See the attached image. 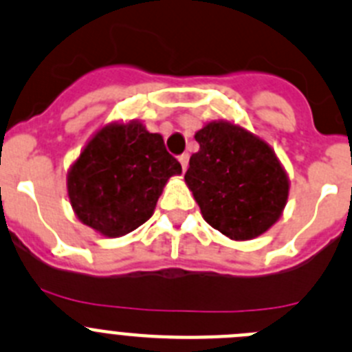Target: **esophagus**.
<instances>
[{"label":"esophagus","mask_w":352,"mask_h":352,"mask_svg":"<svg viewBox=\"0 0 352 352\" xmlns=\"http://www.w3.org/2000/svg\"><path fill=\"white\" fill-rule=\"evenodd\" d=\"M179 161H180V165H182V170L186 172L187 165H189V154H182V156H179Z\"/></svg>","instance_id":"obj_1"}]
</instances>
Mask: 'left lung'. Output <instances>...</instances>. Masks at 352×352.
Wrapping results in <instances>:
<instances>
[{
  "label": "left lung",
  "mask_w": 352,
  "mask_h": 352,
  "mask_svg": "<svg viewBox=\"0 0 352 352\" xmlns=\"http://www.w3.org/2000/svg\"><path fill=\"white\" fill-rule=\"evenodd\" d=\"M199 151L189 160L186 184L201 215L234 241L264 234L280 221L290 179L274 149L231 121H210L196 131Z\"/></svg>",
  "instance_id": "8db88e82"
}]
</instances>
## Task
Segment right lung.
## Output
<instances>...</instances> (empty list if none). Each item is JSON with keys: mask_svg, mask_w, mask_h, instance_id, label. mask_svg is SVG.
Wrapping results in <instances>:
<instances>
[{"mask_svg": "<svg viewBox=\"0 0 352 352\" xmlns=\"http://www.w3.org/2000/svg\"><path fill=\"white\" fill-rule=\"evenodd\" d=\"M182 166L163 137L140 121H113L97 130L67 172V196L85 226L120 238L149 221L170 177Z\"/></svg>", "mask_w": 352, "mask_h": 352, "instance_id": "add662e5", "label": "right lung"}]
</instances>
